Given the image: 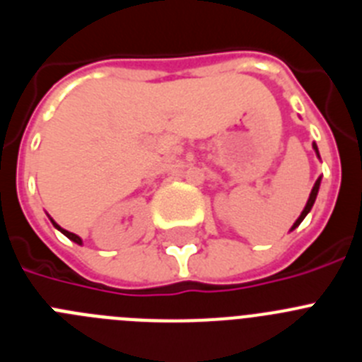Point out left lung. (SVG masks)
Listing matches in <instances>:
<instances>
[{"mask_svg": "<svg viewBox=\"0 0 362 362\" xmlns=\"http://www.w3.org/2000/svg\"><path fill=\"white\" fill-rule=\"evenodd\" d=\"M313 148H315V152H317V156H319V150H317V145H315V143H313ZM319 185H321V177H319V179H317V181H315V185H313V188H312V194H310V197H308V203H306L305 210H303V212H300L299 219H297V221H296V223H293L292 230H293V228H296V226H299V225H300V221L305 219V217H306V214H308V212H310V210H312L313 203H315V197H317V192H319Z\"/></svg>", "mask_w": 362, "mask_h": 362, "instance_id": "obj_1", "label": "left lung"}]
</instances>
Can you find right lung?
<instances>
[{
	"label": "right lung",
	"instance_id": "1",
	"mask_svg": "<svg viewBox=\"0 0 362 362\" xmlns=\"http://www.w3.org/2000/svg\"><path fill=\"white\" fill-rule=\"evenodd\" d=\"M50 221H52V219H50ZM52 225L56 226V228L59 230V232H62V233H65V235H66V238L70 239V241H74V243H78V245H81V239H79V235H76V233H72V232H69V230L62 228V226H59V225H56V223H54V221H52Z\"/></svg>",
	"mask_w": 362,
	"mask_h": 362
}]
</instances>
